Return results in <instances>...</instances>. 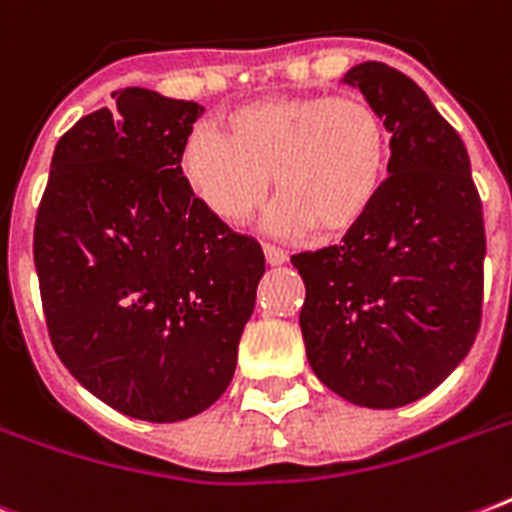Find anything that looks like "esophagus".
Listing matches in <instances>:
<instances>
[{
  "label": "esophagus",
  "mask_w": 512,
  "mask_h": 512,
  "mask_svg": "<svg viewBox=\"0 0 512 512\" xmlns=\"http://www.w3.org/2000/svg\"><path fill=\"white\" fill-rule=\"evenodd\" d=\"M263 252H265V260H268V263H271V265L287 263V252H284V249L273 247V244H265Z\"/></svg>",
  "instance_id": "34e87169"
}]
</instances>
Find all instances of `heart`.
<instances>
[{
    "label": "heart",
    "mask_w": 512,
    "mask_h": 512,
    "mask_svg": "<svg viewBox=\"0 0 512 512\" xmlns=\"http://www.w3.org/2000/svg\"><path fill=\"white\" fill-rule=\"evenodd\" d=\"M385 119L358 95H284L236 108L225 135L196 127L180 151V172L209 215L244 223L271 191L281 201L273 228L324 236L366 217L388 175Z\"/></svg>",
    "instance_id": "1"
}]
</instances>
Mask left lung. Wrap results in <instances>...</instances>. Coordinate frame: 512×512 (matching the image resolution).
<instances>
[{"label":"left lung","instance_id":"1","mask_svg":"<svg viewBox=\"0 0 512 512\" xmlns=\"http://www.w3.org/2000/svg\"><path fill=\"white\" fill-rule=\"evenodd\" d=\"M385 119L390 162L374 207L340 244L292 255L305 281V353L350 404L428 396L476 342L484 305V207L465 143L396 68L345 74Z\"/></svg>","mask_w":512,"mask_h":512}]
</instances>
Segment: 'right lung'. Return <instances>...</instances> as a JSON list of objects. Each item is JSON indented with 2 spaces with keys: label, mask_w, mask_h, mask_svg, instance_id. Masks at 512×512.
<instances>
[{
  "label": "right lung",
  "mask_w": 512,
  "mask_h": 512,
  "mask_svg": "<svg viewBox=\"0 0 512 512\" xmlns=\"http://www.w3.org/2000/svg\"><path fill=\"white\" fill-rule=\"evenodd\" d=\"M58 140L34 265L58 358L103 404L177 422L231 385L263 249L201 207L180 151L204 106L111 92Z\"/></svg>",
  "instance_id": "1"
}]
</instances>
